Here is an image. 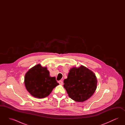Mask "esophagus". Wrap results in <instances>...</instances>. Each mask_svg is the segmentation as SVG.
<instances>
[{"instance_id": "34e87169", "label": "esophagus", "mask_w": 125, "mask_h": 125, "mask_svg": "<svg viewBox=\"0 0 125 125\" xmlns=\"http://www.w3.org/2000/svg\"><path fill=\"white\" fill-rule=\"evenodd\" d=\"M58 83L60 84V85H62L63 84V82L62 81H58Z\"/></svg>"}]
</instances>
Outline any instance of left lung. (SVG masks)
Returning <instances> with one entry per match:
<instances>
[{"instance_id":"1","label":"left lung","mask_w":125,"mask_h":125,"mask_svg":"<svg viewBox=\"0 0 125 125\" xmlns=\"http://www.w3.org/2000/svg\"><path fill=\"white\" fill-rule=\"evenodd\" d=\"M64 83L69 96L74 101L81 102L87 100L94 93L97 79L93 72L81 65L70 69Z\"/></svg>"}]
</instances>
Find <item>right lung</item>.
<instances>
[{
    "instance_id": "1",
    "label": "right lung",
    "mask_w": 125,
    "mask_h": 125,
    "mask_svg": "<svg viewBox=\"0 0 125 125\" xmlns=\"http://www.w3.org/2000/svg\"><path fill=\"white\" fill-rule=\"evenodd\" d=\"M24 83L30 94L38 98L47 97L59 85L56 78L50 76L47 67H43L40 64L34 66L27 72L25 75Z\"/></svg>"
}]
</instances>
